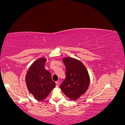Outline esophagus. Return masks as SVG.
I'll use <instances>...</instances> for the list:
<instances>
[{"instance_id": "1", "label": "esophagus", "mask_w": 125, "mask_h": 125, "mask_svg": "<svg viewBox=\"0 0 125 125\" xmlns=\"http://www.w3.org/2000/svg\"><path fill=\"white\" fill-rule=\"evenodd\" d=\"M59 83L58 81H56V86L59 87Z\"/></svg>"}]
</instances>
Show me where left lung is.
<instances>
[{
  "mask_svg": "<svg viewBox=\"0 0 125 125\" xmlns=\"http://www.w3.org/2000/svg\"><path fill=\"white\" fill-rule=\"evenodd\" d=\"M62 61L66 68V75L60 88L68 98L76 100L88 89L89 75L84 65L78 60L65 57Z\"/></svg>",
  "mask_w": 125,
  "mask_h": 125,
  "instance_id": "1",
  "label": "left lung"
}]
</instances>
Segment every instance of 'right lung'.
<instances>
[{
    "instance_id": "1",
    "label": "right lung",
    "mask_w": 125,
    "mask_h": 125,
    "mask_svg": "<svg viewBox=\"0 0 125 125\" xmlns=\"http://www.w3.org/2000/svg\"><path fill=\"white\" fill-rule=\"evenodd\" d=\"M45 58L35 61L30 66L26 76L25 82L30 93L38 101L45 99L56 86L52 81L51 74L44 68Z\"/></svg>"
}]
</instances>
